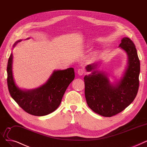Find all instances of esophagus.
<instances>
[{
  "label": "esophagus",
  "instance_id": "1",
  "mask_svg": "<svg viewBox=\"0 0 147 147\" xmlns=\"http://www.w3.org/2000/svg\"><path fill=\"white\" fill-rule=\"evenodd\" d=\"M77 73H78V74L79 75L81 76V75H82L84 74V70H83L82 69H79L78 70Z\"/></svg>",
  "mask_w": 147,
  "mask_h": 147
}]
</instances>
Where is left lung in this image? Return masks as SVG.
Instances as JSON below:
<instances>
[{
  "label": "left lung",
  "mask_w": 147,
  "mask_h": 147,
  "mask_svg": "<svg viewBox=\"0 0 147 147\" xmlns=\"http://www.w3.org/2000/svg\"><path fill=\"white\" fill-rule=\"evenodd\" d=\"M127 55V65L121 77L111 82L109 74L100 71V62L88 65L84 76L85 96L88 107L103 117L115 115L134 100L139 88L140 73L136 49L129 38H123L118 46Z\"/></svg>",
  "instance_id": "8db88e82"
}]
</instances>
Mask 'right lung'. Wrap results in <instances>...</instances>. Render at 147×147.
I'll use <instances>...</instances> for the list:
<instances>
[{"instance_id": "obj_1", "label": "right lung", "mask_w": 147, "mask_h": 147, "mask_svg": "<svg viewBox=\"0 0 147 147\" xmlns=\"http://www.w3.org/2000/svg\"><path fill=\"white\" fill-rule=\"evenodd\" d=\"M22 40L16 41L13 48ZM12 63L13 54L11 53L7 66V82L9 93L18 105L26 113L35 116H44L56 110L67 87L75 78L74 68L55 70L44 84L27 90L17 85L13 75Z\"/></svg>"}]
</instances>
